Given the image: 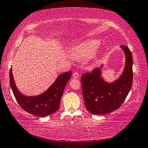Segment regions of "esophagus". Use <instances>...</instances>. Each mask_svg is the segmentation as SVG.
<instances>
[{"instance_id": "1", "label": "esophagus", "mask_w": 148, "mask_h": 148, "mask_svg": "<svg viewBox=\"0 0 148 148\" xmlns=\"http://www.w3.org/2000/svg\"><path fill=\"white\" fill-rule=\"evenodd\" d=\"M73 77H74V78H77L78 77H79V73H78L77 72H74V74H73Z\"/></svg>"}]
</instances>
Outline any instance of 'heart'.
<instances>
[{
    "instance_id": "obj_1",
    "label": "heart",
    "mask_w": 148,
    "mask_h": 148,
    "mask_svg": "<svg viewBox=\"0 0 148 148\" xmlns=\"http://www.w3.org/2000/svg\"><path fill=\"white\" fill-rule=\"evenodd\" d=\"M100 45L98 39H88L80 42L72 50V56L78 60L88 58L94 55Z\"/></svg>"
}]
</instances>
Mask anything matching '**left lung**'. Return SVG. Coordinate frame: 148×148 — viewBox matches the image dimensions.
<instances>
[{
	"label": "left lung",
	"mask_w": 148,
	"mask_h": 148,
	"mask_svg": "<svg viewBox=\"0 0 148 148\" xmlns=\"http://www.w3.org/2000/svg\"><path fill=\"white\" fill-rule=\"evenodd\" d=\"M126 56V65L123 74L112 83L105 82L100 76L99 68L81 77L85 106L93 114H106L116 111L127 98L132 86L133 58L129 48L121 45Z\"/></svg>",
	"instance_id": "obj_1"
}]
</instances>
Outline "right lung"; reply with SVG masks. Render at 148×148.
<instances>
[{"label": "right lung", "instance_id": "right-lung-1", "mask_svg": "<svg viewBox=\"0 0 148 148\" xmlns=\"http://www.w3.org/2000/svg\"><path fill=\"white\" fill-rule=\"evenodd\" d=\"M71 75V71L60 75L48 90L36 97L25 96L19 92L15 85L11 68L9 72V81L15 99L21 108L31 114L45 117L53 114L59 109L65 87Z\"/></svg>", "mask_w": 148, "mask_h": 148}]
</instances>
